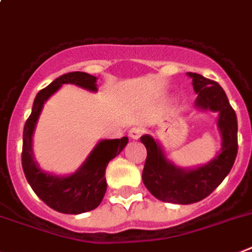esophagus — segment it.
<instances>
[{
  "label": "esophagus",
  "mask_w": 252,
  "mask_h": 252,
  "mask_svg": "<svg viewBox=\"0 0 252 252\" xmlns=\"http://www.w3.org/2000/svg\"><path fill=\"white\" fill-rule=\"evenodd\" d=\"M128 135H130L131 139H134V140H137L139 137L143 135V130L139 127H132L130 130V132H128Z\"/></svg>",
  "instance_id": "obj_1"
}]
</instances>
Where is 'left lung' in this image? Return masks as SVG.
I'll return each mask as SVG.
<instances>
[{
    "mask_svg": "<svg viewBox=\"0 0 252 252\" xmlns=\"http://www.w3.org/2000/svg\"><path fill=\"white\" fill-rule=\"evenodd\" d=\"M197 94L195 107L218 112L222 149L216 158L197 168L185 169L165 158L162 148L150 135L140 137L147 148L143 182L153 196L165 203L192 204L209 196L228 175L237 156V117L224 90L217 81L195 72H188Z\"/></svg>",
    "mask_w": 252,
    "mask_h": 252,
    "instance_id": "1",
    "label": "left lung"
}]
</instances>
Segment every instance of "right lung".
Masks as SVG:
<instances>
[{"label": "right lung", "mask_w": 252, "mask_h": 252, "mask_svg": "<svg viewBox=\"0 0 252 252\" xmlns=\"http://www.w3.org/2000/svg\"><path fill=\"white\" fill-rule=\"evenodd\" d=\"M95 83V76L80 71L68 72L57 77L36 94L32 113L24 126L21 163L25 177L40 200L56 212L64 214H81L95 209L102 203L107 190L105 168L109 160L124 150L128 139L124 136L113 140H100L75 173L60 177L42 171L34 160L32 144L33 132L43 104L61 88L62 84H75L90 92H96L98 89Z\"/></svg>", "instance_id": "obj_1"}]
</instances>
